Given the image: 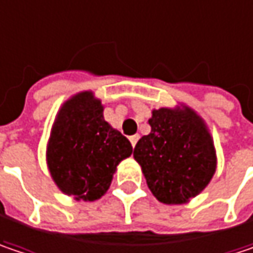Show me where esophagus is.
<instances>
[{
  "label": "esophagus",
  "instance_id": "1",
  "mask_svg": "<svg viewBox=\"0 0 253 253\" xmlns=\"http://www.w3.org/2000/svg\"><path fill=\"white\" fill-rule=\"evenodd\" d=\"M138 139H139V135H132V136H129V141H131V144H132V147H135L136 145V142H138Z\"/></svg>",
  "mask_w": 253,
  "mask_h": 253
}]
</instances>
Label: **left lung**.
Returning <instances> with one entry per match:
<instances>
[{
    "mask_svg": "<svg viewBox=\"0 0 253 253\" xmlns=\"http://www.w3.org/2000/svg\"><path fill=\"white\" fill-rule=\"evenodd\" d=\"M151 132L134 148L148 189L164 205H184L211 181L217 155L208 124L193 108L153 109Z\"/></svg>",
    "mask_w": 253,
    "mask_h": 253,
    "instance_id": "left-lung-1",
    "label": "left lung"
}]
</instances>
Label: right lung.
<instances>
[{"label":"right lung","instance_id":"obj_1","mask_svg":"<svg viewBox=\"0 0 253 253\" xmlns=\"http://www.w3.org/2000/svg\"><path fill=\"white\" fill-rule=\"evenodd\" d=\"M132 145L103 118V105L92 90L64 100L45 148V163L54 184L78 202H95L112 183L119 163Z\"/></svg>","mask_w":253,"mask_h":253}]
</instances>
